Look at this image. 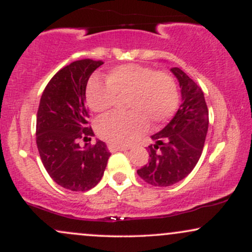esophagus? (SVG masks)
Returning a JSON list of instances; mask_svg holds the SVG:
<instances>
[{"mask_svg": "<svg viewBox=\"0 0 252 252\" xmlns=\"http://www.w3.org/2000/svg\"><path fill=\"white\" fill-rule=\"evenodd\" d=\"M108 148L111 153H115V152H122V150H126L128 148L126 147H120V146H115V144H111L109 143L108 144Z\"/></svg>", "mask_w": 252, "mask_h": 252, "instance_id": "esophagus-1", "label": "esophagus"}]
</instances>
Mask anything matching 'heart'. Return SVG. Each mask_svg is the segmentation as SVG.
<instances>
[{
  "instance_id": "obj_1",
  "label": "heart",
  "mask_w": 252,
  "mask_h": 252,
  "mask_svg": "<svg viewBox=\"0 0 252 252\" xmlns=\"http://www.w3.org/2000/svg\"><path fill=\"white\" fill-rule=\"evenodd\" d=\"M126 94L130 111L106 115L97 123L98 135L115 146L134 142L148 122L154 126L166 123L179 104L176 84L168 73L136 63L117 66L108 72L106 83L94 78L86 88L88 104L96 112L108 111Z\"/></svg>"
}]
</instances>
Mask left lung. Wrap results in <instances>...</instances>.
I'll return each instance as SVG.
<instances>
[{
    "label": "left lung",
    "instance_id": "left-lung-1",
    "mask_svg": "<svg viewBox=\"0 0 252 252\" xmlns=\"http://www.w3.org/2000/svg\"><path fill=\"white\" fill-rule=\"evenodd\" d=\"M180 84L182 103L175 116L152 136L148 163L137 170L147 184L172 186L192 172L200 158L209 129V110L204 92L184 71L170 68Z\"/></svg>",
    "mask_w": 252,
    "mask_h": 252
}]
</instances>
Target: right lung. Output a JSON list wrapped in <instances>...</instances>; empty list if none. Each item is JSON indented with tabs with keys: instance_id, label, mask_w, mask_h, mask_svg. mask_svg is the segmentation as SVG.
Returning a JSON list of instances; mask_svg holds the SVG:
<instances>
[{
	"instance_id": "1",
	"label": "right lung",
	"mask_w": 252,
	"mask_h": 252,
	"mask_svg": "<svg viewBox=\"0 0 252 252\" xmlns=\"http://www.w3.org/2000/svg\"><path fill=\"white\" fill-rule=\"evenodd\" d=\"M102 60L71 63L47 84L36 115V146L47 173L58 185L74 192L94 189L100 181L110 158L103 141H91L85 92L89 78Z\"/></svg>"
}]
</instances>
